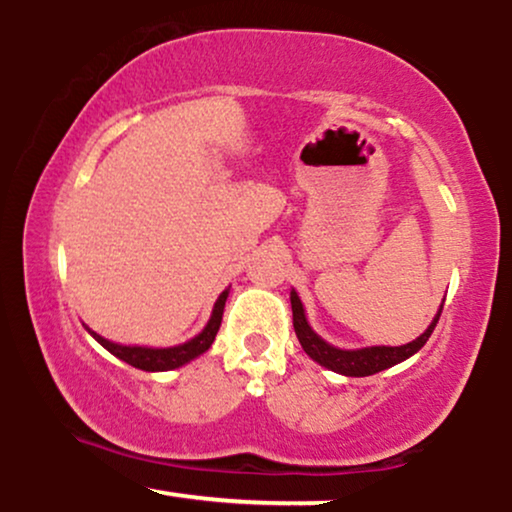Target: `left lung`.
I'll use <instances>...</instances> for the list:
<instances>
[{
    "instance_id": "obj_1",
    "label": "left lung",
    "mask_w": 512,
    "mask_h": 512,
    "mask_svg": "<svg viewBox=\"0 0 512 512\" xmlns=\"http://www.w3.org/2000/svg\"><path fill=\"white\" fill-rule=\"evenodd\" d=\"M291 313H294V331L298 336V343L303 345L305 353L313 357L315 362H320L322 367H327L343 376H371L418 353V350L426 345L430 334H433L442 310L435 315V320L430 322V327L423 331L416 341H411L407 345H397V348H390V345H374V348H362V350H341V348H334V345H329L327 341H322V338L310 329L308 320H305L303 303L301 298L296 296V291H291Z\"/></svg>"
}]
</instances>
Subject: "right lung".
Here are the masks:
<instances>
[{"label": "right lung", "mask_w": 512, "mask_h": 512, "mask_svg": "<svg viewBox=\"0 0 512 512\" xmlns=\"http://www.w3.org/2000/svg\"><path fill=\"white\" fill-rule=\"evenodd\" d=\"M225 298H228V291H223V294L218 296V301L214 305V313H211V320L207 327L202 329V334L190 338L188 343L176 345V348H138V345H117V343L108 341V338L98 336L96 331H91V329H89V334L94 336L105 350H110L112 355L119 357V360H124L126 364H131V367L143 369V371H169V369L183 367L185 362L195 360L197 355L207 353V350L211 348V343H214L218 327H221V320H223Z\"/></svg>", "instance_id": "add662e5"}]
</instances>
